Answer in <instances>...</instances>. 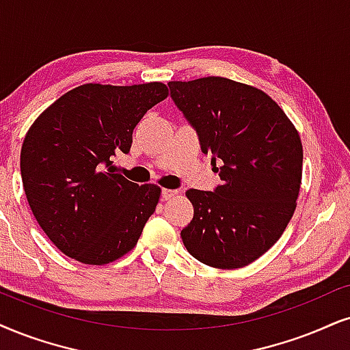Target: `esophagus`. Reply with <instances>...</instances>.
Listing matches in <instances>:
<instances>
[{"label":"esophagus","mask_w":350,"mask_h":350,"mask_svg":"<svg viewBox=\"0 0 350 350\" xmlns=\"http://www.w3.org/2000/svg\"><path fill=\"white\" fill-rule=\"evenodd\" d=\"M174 196H178V190L176 189H163L161 190L163 200H170V198H172Z\"/></svg>","instance_id":"34e87169"}]
</instances>
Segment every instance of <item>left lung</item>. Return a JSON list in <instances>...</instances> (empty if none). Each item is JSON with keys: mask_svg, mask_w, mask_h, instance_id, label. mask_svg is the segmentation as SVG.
Masks as SVG:
<instances>
[{"mask_svg": "<svg viewBox=\"0 0 350 350\" xmlns=\"http://www.w3.org/2000/svg\"><path fill=\"white\" fill-rule=\"evenodd\" d=\"M197 131L202 152L223 165L215 192L189 189L193 218L180 237L198 262L219 269L260 258L293 218L302 184L300 135L260 88L226 77L167 83Z\"/></svg>", "mask_w": 350, "mask_h": 350, "instance_id": "8db88e82", "label": "left lung"}]
</instances>
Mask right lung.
Returning <instances> with one entry per match:
<instances>
[{"label": "right lung", "instance_id": "1", "mask_svg": "<svg viewBox=\"0 0 350 350\" xmlns=\"http://www.w3.org/2000/svg\"><path fill=\"white\" fill-rule=\"evenodd\" d=\"M167 96L161 82L83 83L35 119L21 150L30 210L64 255L106 265L132 250L161 189L114 174L113 157L129 153L132 132Z\"/></svg>", "mask_w": 350, "mask_h": 350}]
</instances>
